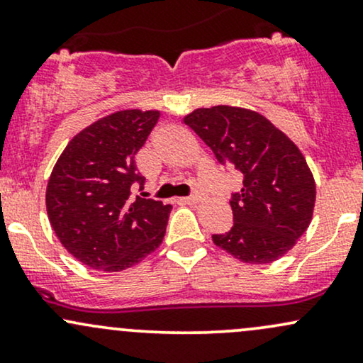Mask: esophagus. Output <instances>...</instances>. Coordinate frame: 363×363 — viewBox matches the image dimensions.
Instances as JSON below:
<instances>
[{
    "instance_id": "34e87169",
    "label": "esophagus",
    "mask_w": 363,
    "mask_h": 363,
    "mask_svg": "<svg viewBox=\"0 0 363 363\" xmlns=\"http://www.w3.org/2000/svg\"><path fill=\"white\" fill-rule=\"evenodd\" d=\"M203 199V193L201 191H196L194 194L187 196V198H184L186 203H191V205H196V203H199Z\"/></svg>"
}]
</instances>
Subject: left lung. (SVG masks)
<instances>
[{
    "label": "left lung",
    "instance_id": "8db88e82",
    "mask_svg": "<svg viewBox=\"0 0 363 363\" xmlns=\"http://www.w3.org/2000/svg\"><path fill=\"white\" fill-rule=\"evenodd\" d=\"M220 164L242 174L232 194L234 227L215 234V245L244 262L266 264L285 256L309 227L315 182L297 145L272 121L244 107L215 106L184 118Z\"/></svg>",
    "mask_w": 363,
    "mask_h": 363
}]
</instances>
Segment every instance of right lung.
<instances>
[{
    "instance_id": "1",
    "label": "right lung",
    "mask_w": 363,
    "mask_h": 363,
    "mask_svg": "<svg viewBox=\"0 0 363 363\" xmlns=\"http://www.w3.org/2000/svg\"><path fill=\"white\" fill-rule=\"evenodd\" d=\"M160 112L128 109L95 121L66 145L45 189L49 222L83 264L102 272L131 268L162 244L170 205L131 199L145 184L135 155Z\"/></svg>"
}]
</instances>
